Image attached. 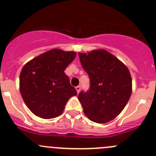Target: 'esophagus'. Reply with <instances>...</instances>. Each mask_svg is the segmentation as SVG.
<instances>
[{"label": "esophagus", "mask_w": 156, "mask_h": 156, "mask_svg": "<svg viewBox=\"0 0 156 156\" xmlns=\"http://www.w3.org/2000/svg\"><path fill=\"white\" fill-rule=\"evenodd\" d=\"M75 89H76L77 92H78V94L80 92V90H81V86H80V85L77 86V87H75Z\"/></svg>", "instance_id": "1"}]
</instances>
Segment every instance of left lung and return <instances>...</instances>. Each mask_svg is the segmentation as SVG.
<instances>
[{
  "label": "left lung",
  "instance_id": "8db88e82",
  "mask_svg": "<svg viewBox=\"0 0 156 156\" xmlns=\"http://www.w3.org/2000/svg\"><path fill=\"white\" fill-rule=\"evenodd\" d=\"M83 69L90 78V89L78 99L91 121L105 123L118 116L132 93V78L122 62L104 49L79 54Z\"/></svg>",
  "mask_w": 156,
  "mask_h": 156
}]
</instances>
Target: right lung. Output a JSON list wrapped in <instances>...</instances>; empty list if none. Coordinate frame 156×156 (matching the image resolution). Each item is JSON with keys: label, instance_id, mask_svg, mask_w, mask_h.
<instances>
[{"label": "right lung", "instance_id": "add662e5", "mask_svg": "<svg viewBox=\"0 0 156 156\" xmlns=\"http://www.w3.org/2000/svg\"><path fill=\"white\" fill-rule=\"evenodd\" d=\"M75 52L54 49L33 58L23 67L20 90L26 105L37 116L52 119L62 113L69 98L77 95L64 71Z\"/></svg>", "mask_w": 156, "mask_h": 156}]
</instances>
